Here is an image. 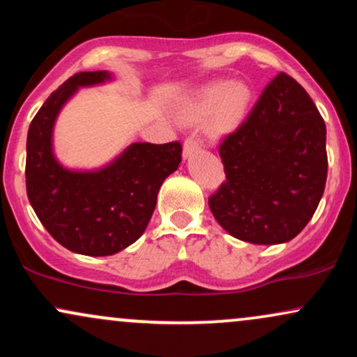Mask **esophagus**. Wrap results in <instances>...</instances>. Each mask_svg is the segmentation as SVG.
<instances>
[{"mask_svg":"<svg viewBox=\"0 0 357 357\" xmlns=\"http://www.w3.org/2000/svg\"><path fill=\"white\" fill-rule=\"evenodd\" d=\"M198 149H199V142L196 141V139L192 136L188 137L186 141H184V144H183V158L184 159L191 158L192 154L198 153Z\"/></svg>","mask_w":357,"mask_h":357,"instance_id":"34e87169","label":"esophagus"}]
</instances>
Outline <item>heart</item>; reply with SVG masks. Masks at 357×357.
Instances as JSON below:
<instances>
[{"instance_id": "b5f03b06", "label": "heart", "mask_w": 357, "mask_h": 357, "mask_svg": "<svg viewBox=\"0 0 357 357\" xmlns=\"http://www.w3.org/2000/svg\"><path fill=\"white\" fill-rule=\"evenodd\" d=\"M252 99V92L243 82H215L206 85L195 99L179 110L183 122H195L210 116L208 132L213 137L230 134L243 119Z\"/></svg>"}]
</instances>
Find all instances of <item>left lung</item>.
<instances>
[{
  "label": "left lung",
  "instance_id": "obj_1",
  "mask_svg": "<svg viewBox=\"0 0 357 357\" xmlns=\"http://www.w3.org/2000/svg\"><path fill=\"white\" fill-rule=\"evenodd\" d=\"M220 158L227 181L208 204L231 236L277 245L304 230L326 188L327 153L324 119L301 84L278 73Z\"/></svg>",
  "mask_w": 357,
  "mask_h": 357
}]
</instances>
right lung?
Listing matches in <instances>:
<instances>
[{
    "label": "right lung",
    "mask_w": 357,
    "mask_h": 357,
    "mask_svg": "<svg viewBox=\"0 0 357 357\" xmlns=\"http://www.w3.org/2000/svg\"><path fill=\"white\" fill-rule=\"evenodd\" d=\"M112 80L105 70L75 73L45 100L26 137V192L36 216L60 245L89 257L114 255L144 233L183 153L179 142H132L97 169L61 165L53 151L60 110L79 89Z\"/></svg>",
    "instance_id": "right-lung-1"
}]
</instances>
